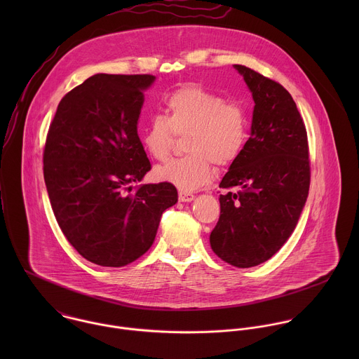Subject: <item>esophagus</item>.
I'll list each match as a JSON object with an SVG mask.
<instances>
[{"instance_id": "1", "label": "esophagus", "mask_w": 359, "mask_h": 359, "mask_svg": "<svg viewBox=\"0 0 359 359\" xmlns=\"http://www.w3.org/2000/svg\"><path fill=\"white\" fill-rule=\"evenodd\" d=\"M178 198H180V202H192L195 199V195L191 194V192H185V191H181L178 194Z\"/></svg>"}]
</instances>
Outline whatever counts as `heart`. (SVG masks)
<instances>
[{"label":"heart","mask_w":359,"mask_h":359,"mask_svg":"<svg viewBox=\"0 0 359 359\" xmlns=\"http://www.w3.org/2000/svg\"><path fill=\"white\" fill-rule=\"evenodd\" d=\"M164 117L154 116L141 133L142 145L154 160L164 161L177 135L188 134L184 148L189 154L156 170V178L182 191H195L214 178V164H233L249 141V117L241 103L198 84L172 90L163 101Z\"/></svg>","instance_id":"heart-1"}]
</instances>
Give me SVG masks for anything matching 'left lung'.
Masks as SVG:
<instances>
[{"instance_id": "8db88e82", "label": "left lung", "mask_w": 359, "mask_h": 359, "mask_svg": "<svg viewBox=\"0 0 359 359\" xmlns=\"http://www.w3.org/2000/svg\"><path fill=\"white\" fill-rule=\"evenodd\" d=\"M233 67L256 104L245 152L219 184L228 192L219 195L210 245L225 262L250 268L273 256L299 222L311 181L309 149L304 120L289 91L250 67Z\"/></svg>"}]
</instances>
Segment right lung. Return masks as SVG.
I'll use <instances>...</instances> for the list:
<instances>
[{"label":"right lung","mask_w":359,"mask_h":359,"mask_svg":"<svg viewBox=\"0 0 359 359\" xmlns=\"http://www.w3.org/2000/svg\"><path fill=\"white\" fill-rule=\"evenodd\" d=\"M154 81L152 74H95L62 98L47 134L43 170L55 218L69 243L102 266L144 256L163 211L178 201L170 182L130 194L152 168L137 124Z\"/></svg>","instance_id":"1"}]
</instances>
